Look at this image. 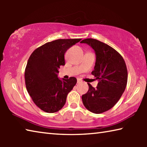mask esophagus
Returning <instances> with one entry per match:
<instances>
[{
	"mask_svg": "<svg viewBox=\"0 0 147 147\" xmlns=\"http://www.w3.org/2000/svg\"><path fill=\"white\" fill-rule=\"evenodd\" d=\"M80 82H81L80 79H77V83H78V84H80Z\"/></svg>",
	"mask_w": 147,
	"mask_h": 147,
	"instance_id": "esophagus-1",
	"label": "esophagus"
}]
</instances>
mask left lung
Returning <instances> with one entry per match:
<instances>
[{
  "instance_id": "left-lung-1",
  "label": "left lung",
  "mask_w": 147,
  "mask_h": 147,
  "mask_svg": "<svg viewBox=\"0 0 147 147\" xmlns=\"http://www.w3.org/2000/svg\"><path fill=\"white\" fill-rule=\"evenodd\" d=\"M80 43L94 50L96 63L91 74L98 80L95 88L88 84V91L82 99L89 111L102 113L113 108L121 97L127 84V68L123 56L108 45L92 38Z\"/></svg>"
}]
</instances>
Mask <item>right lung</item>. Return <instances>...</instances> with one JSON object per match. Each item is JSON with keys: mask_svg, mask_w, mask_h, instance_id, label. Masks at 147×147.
<instances>
[{"mask_svg": "<svg viewBox=\"0 0 147 147\" xmlns=\"http://www.w3.org/2000/svg\"><path fill=\"white\" fill-rule=\"evenodd\" d=\"M82 39H60L37 48L27 62L24 79L27 91L35 104L47 113H55L63 108L68 93L76 85L74 77L60 80L58 69L65 65L67 49Z\"/></svg>", "mask_w": 147, "mask_h": 147, "instance_id": "add662e5", "label": "right lung"}]
</instances>
